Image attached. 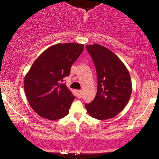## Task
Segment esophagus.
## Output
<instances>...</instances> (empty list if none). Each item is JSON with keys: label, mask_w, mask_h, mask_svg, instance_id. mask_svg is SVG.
Instances as JSON below:
<instances>
[{"label": "esophagus", "mask_w": 159, "mask_h": 159, "mask_svg": "<svg viewBox=\"0 0 159 159\" xmlns=\"http://www.w3.org/2000/svg\"><path fill=\"white\" fill-rule=\"evenodd\" d=\"M82 92L81 90H78L77 91V98H82Z\"/></svg>", "instance_id": "34e87169"}]
</instances>
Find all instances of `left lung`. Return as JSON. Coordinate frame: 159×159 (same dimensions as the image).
I'll return each mask as SVG.
<instances>
[{
    "label": "left lung",
    "mask_w": 159,
    "mask_h": 159,
    "mask_svg": "<svg viewBox=\"0 0 159 159\" xmlns=\"http://www.w3.org/2000/svg\"><path fill=\"white\" fill-rule=\"evenodd\" d=\"M86 49L96 67L98 88L95 99L85 104V107L94 118H112L130 100L132 83L129 72L123 61L103 46L95 43L87 45Z\"/></svg>",
    "instance_id": "left-lung-1"
}]
</instances>
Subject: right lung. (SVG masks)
I'll use <instances>...</instances> for the list:
<instances>
[{
	"mask_svg": "<svg viewBox=\"0 0 159 159\" xmlns=\"http://www.w3.org/2000/svg\"><path fill=\"white\" fill-rule=\"evenodd\" d=\"M84 49L75 43H57L46 49L24 78V91L31 107L39 116L54 120L65 117L75 97L63 82Z\"/></svg>",
	"mask_w": 159,
	"mask_h": 159,
	"instance_id": "1",
	"label": "right lung"
}]
</instances>
